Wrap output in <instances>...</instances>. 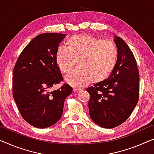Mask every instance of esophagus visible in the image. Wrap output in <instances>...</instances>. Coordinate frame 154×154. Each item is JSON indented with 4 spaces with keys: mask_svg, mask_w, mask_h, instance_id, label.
Instances as JSON below:
<instances>
[{
    "mask_svg": "<svg viewBox=\"0 0 154 154\" xmlns=\"http://www.w3.org/2000/svg\"><path fill=\"white\" fill-rule=\"evenodd\" d=\"M73 91H74V92H75V93H78V92H79L80 91H81V89L77 88H73Z\"/></svg>",
    "mask_w": 154,
    "mask_h": 154,
    "instance_id": "obj_1",
    "label": "esophagus"
}]
</instances>
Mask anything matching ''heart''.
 <instances>
[{
  "instance_id": "obj_1",
  "label": "heart",
  "mask_w": 154,
  "mask_h": 154,
  "mask_svg": "<svg viewBox=\"0 0 154 154\" xmlns=\"http://www.w3.org/2000/svg\"><path fill=\"white\" fill-rule=\"evenodd\" d=\"M67 42L68 48L60 45L55 54L59 69L65 73L70 72L76 59L80 60L79 67L66 76V83L81 87L92 80L104 81L111 75L118 61V50L113 43L89 34L72 35Z\"/></svg>"
}]
</instances>
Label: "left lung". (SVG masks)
<instances>
[{"label": "left lung", "instance_id": "8db88e82", "mask_svg": "<svg viewBox=\"0 0 154 154\" xmlns=\"http://www.w3.org/2000/svg\"><path fill=\"white\" fill-rule=\"evenodd\" d=\"M118 61L111 76L86 89L90 94L89 116L105 128L118 127L127 120L139 98V72L136 59L122 38L113 36Z\"/></svg>", "mask_w": 154, "mask_h": 154}]
</instances>
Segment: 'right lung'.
<instances>
[{
  "label": "right lung",
  "mask_w": 154,
  "mask_h": 154,
  "mask_svg": "<svg viewBox=\"0 0 154 154\" xmlns=\"http://www.w3.org/2000/svg\"><path fill=\"white\" fill-rule=\"evenodd\" d=\"M64 34L43 33L34 37L20 53L13 71V97L25 120L33 127H51L61 118L64 101L72 93L63 81L55 54Z\"/></svg>",
  "instance_id": "right-lung-1"
}]
</instances>
